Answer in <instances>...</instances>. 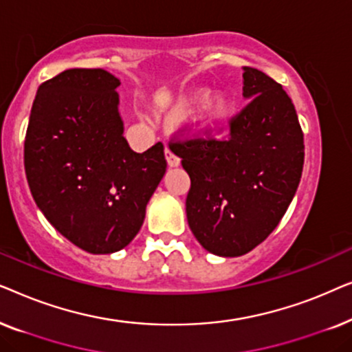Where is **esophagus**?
<instances>
[{"mask_svg": "<svg viewBox=\"0 0 352 352\" xmlns=\"http://www.w3.org/2000/svg\"><path fill=\"white\" fill-rule=\"evenodd\" d=\"M165 157H166V162H168V166L170 168H176L181 165V158L176 155L175 152L171 151V148H165Z\"/></svg>", "mask_w": 352, "mask_h": 352, "instance_id": "1", "label": "esophagus"}]
</instances>
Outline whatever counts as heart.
<instances>
[{
	"instance_id": "heart-1",
	"label": "heart",
	"mask_w": 352,
	"mask_h": 352,
	"mask_svg": "<svg viewBox=\"0 0 352 352\" xmlns=\"http://www.w3.org/2000/svg\"><path fill=\"white\" fill-rule=\"evenodd\" d=\"M199 120L205 128H219L228 122L232 115L234 100L228 93L221 91V93L211 94L208 89H197L195 93L190 94L187 102L176 110V113L187 115L199 105Z\"/></svg>"
}]
</instances>
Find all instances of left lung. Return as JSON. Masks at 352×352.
<instances>
[{
  "label": "left lung",
  "instance_id": "obj_1",
  "mask_svg": "<svg viewBox=\"0 0 352 352\" xmlns=\"http://www.w3.org/2000/svg\"><path fill=\"white\" fill-rule=\"evenodd\" d=\"M250 102L230 120V138L173 144L190 177L187 223L206 252L242 256L277 228L300 184L305 141L292 99L245 67Z\"/></svg>",
  "mask_w": 352,
  "mask_h": 352
}]
</instances>
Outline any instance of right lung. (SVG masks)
Wrapping results in <instances>:
<instances>
[{"label": "right lung", "instance_id": "obj_1", "mask_svg": "<svg viewBox=\"0 0 352 352\" xmlns=\"http://www.w3.org/2000/svg\"><path fill=\"white\" fill-rule=\"evenodd\" d=\"M120 80L102 69H69L36 91L25 138L33 200L67 240L93 254L136 237L166 171L163 144L136 153L123 136Z\"/></svg>", "mask_w": 352, "mask_h": 352}]
</instances>
